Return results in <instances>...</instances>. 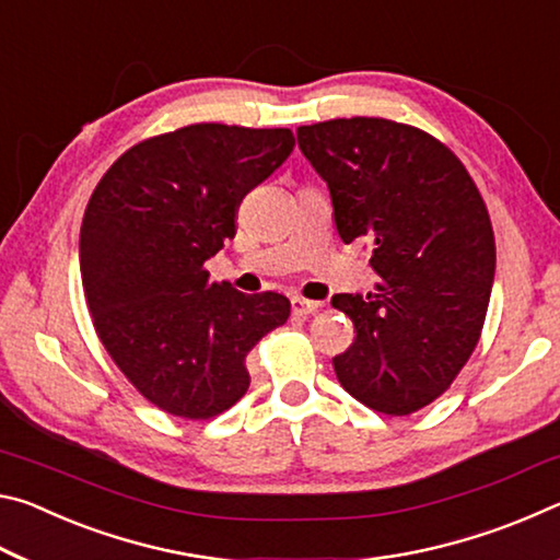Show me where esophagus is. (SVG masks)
Returning <instances> with one entry per match:
<instances>
[{
	"instance_id": "obj_1",
	"label": "esophagus",
	"mask_w": 560,
	"mask_h": 560,
	"mask_svg": "<svg viewBox=\"0 0 560 560\" xmlns=\"http://www.w3.org/2000/svg\"><path fill=\"white\" fill-rule=\"evenodd\" d=\"M318 308H320V301H308V299H301V296L291 299L293 316H311V314H316Z\"/></svg>"
}]
</instances>
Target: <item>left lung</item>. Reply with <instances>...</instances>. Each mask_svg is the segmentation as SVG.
Here are the masks:
<instances>
[{
	"label": "left lung",
	"mask_w": 560,
	"mask_h": 560,
	"mask_svg": "<svg viewBox=\"0 0 560 560\" xmlns=\"http://www.w3.org/2000/svg\"><path fill=\"white\" fill-rule=\"evenodd\" d=\"M328 185L346 244H373L375 293H338L355 340L334 358L340 385L385 415H410L447 390L485 326L497 246L467 167L438 138L385 118L296 130Z\"/></svg>",
	"instance_id": "1"
}]
</instances>
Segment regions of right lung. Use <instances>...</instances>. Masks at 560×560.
I'll use <instances>...</instances> for the list:
<instances>
[{"instance_id": "1", "label": "right lung", "mask_w": 560, "mask_h": 560, "mask_svg": "<svg viewBox=\"0 0 560 560\" xmlns=\"http://www.w3.org/2000/svg\"><path fill=\"white\" fill-rule=\"evenodd\" d=\"M293 145L289 128L195 122L132 145L93 189L79 242L93 326L160 410L185 420L230 410L249 387V350L287 324V296L212 281L205 261Z\"/></svg>"}]
</instances>
